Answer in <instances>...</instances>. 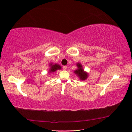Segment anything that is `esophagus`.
Listing matches in <instances>:
<instances>
[{"label": "esophagus", "instance_id": "34e87169", "mask_svg": "<svg viewBox=\"0 0 132 132\" xmlns=\"http://www.w3.org/2000/svg\"><path fill=\"white\" fill-rule=\"evenodd\" d=\"M62 69H63V70H66V69H67V66H63V67H62Z\"/></svg>", "mask_w": 132, "mask_h": 132}]
</instances>
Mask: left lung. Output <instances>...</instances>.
I'll return each instance as SVG.
<instances>
[{
    "instance_id": "8db88e82",
    "label": "left lung",
    "mask_w": 132,
    "mask_h": 132,
    "mask_svg": "<svg viewBox=\"0 0 132 132\" xmlns=\"http://www.w3.org/2000/svg\"><path fill=\"white\" fill-rule=\"evenodd\" d=\"M77 66L78 67V69L75 71V73L77 75L79 76V77H80V79L81 80H86L87 79V76H88L87 74L84 71V70L82 68V66L81 65V64L77 63Z\"/></svg>"
}]
</instances>
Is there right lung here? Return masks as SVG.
Returning <instances> with one entry per match:
<instances>
[{
    "instance_id": "right-lung-1",
    "label": "right lung",
    "mask_w": 132,
    "mask_h": 132,
    "mask_svg": "<svg viewBox=\"0 0 132 132\" xmlns=\"http://www.w3.org/2000/svg\"><path fill=\"white\" fill-rule=\"evenodd\" d=\"M51 68L50 69V72H54L56 70H58V69H61V67L59 65H58L57 64H55L54 65H52L51 66Z\"/></svg>"
}]
</instances>
